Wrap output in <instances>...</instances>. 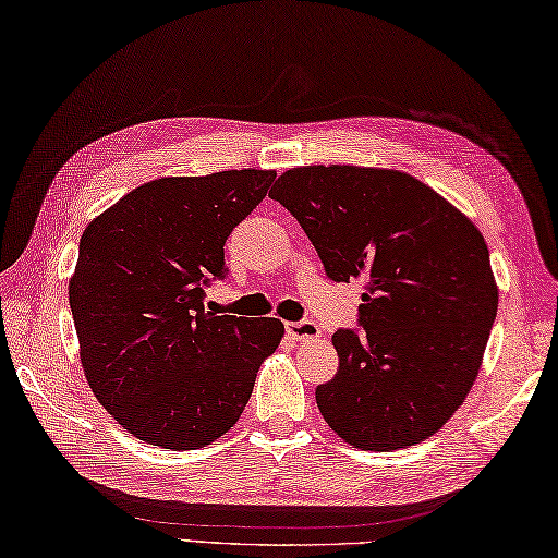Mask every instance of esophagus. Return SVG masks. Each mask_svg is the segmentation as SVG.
<instances>
[{"instance_id":"34e87169","label":"esophagus","mask_w":558,"mask_h":558,"mask_svg":"<svg viewBox=\"0 0 558 558\" xmlns=\"http://www.w3.org/2000/svg\"><path fill=\"white\" fill-rule=\"evenodd\" d=\"M287 332H289V337L293 339V342H317V339H323L320 325H315L311 320L287 323Z\"/></svg>"}]
</instances>
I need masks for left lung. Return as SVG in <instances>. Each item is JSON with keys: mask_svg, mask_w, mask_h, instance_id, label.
Listing matches in <instances>:
<instances>
[{"mask_svg": "<svg viewBox=\"0 0 558 558\" xmlns=\"http://www.w3.org/2000/svg\"><path fill=\"white\" fill-rule=\"evenodd\" d=\"M269 195L301 223L329 279H363V332L337 329V375L315 390L327 426L361 450L434 436L470 395L498 311L480 229L392 168L301 166Z\"/></svg>", "mask_w": 558, "mask_h": 558, "instance_id": "1", "label": "left lung"}]
</instances>
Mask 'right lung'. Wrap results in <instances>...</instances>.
I'll use <instances>...</instances> for the list:
<instances>
[{
    "mask_svg": "<svg viewBox=\"0 0 558 558\" xmlns=\"http://www.w3.org/2000/svg\"><path fill=\"white\" fill-rule=\"evenodd\" d=\"M277 170L156 178L86 226L70 279L90 390L134 438L197 450L241 418L277 317L216 315L204 287L226 277L223 243Z\"/></svg>",
    "mask_w": 558,
    "mask_h": 558,
    "instance_id": "add662e5",
    "label": "right lung"
}]
</instances>
